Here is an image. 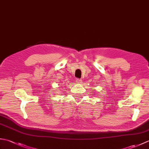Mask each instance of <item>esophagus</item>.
Masks as SVG:
<instances>
[{
    "label": "esophagus",
    "instance_id": "obj_1",
    "mask_svg": "<svg viewBox=\"0 0 149 149\" xmlns=\"http://www.w3.org/2000/svg\"><path fill=\"white\" fill-rule=\"evenodd\" d=\"M82 80L81 79H76V83L77 84H81L82 83Z\"/></svg>",
    "mask_w": 149,
    "mask_h": 149
}]
</instances>
